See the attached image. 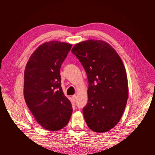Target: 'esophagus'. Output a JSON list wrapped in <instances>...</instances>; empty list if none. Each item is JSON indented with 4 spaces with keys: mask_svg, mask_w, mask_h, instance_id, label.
Returning a JSON list of instances; mask_svg holds the SVG:
<instances>
[{
    "mask_svg": "<svg viewBox=\"0 0 155 155\" xmlns=\"http://www.w3.org/2000/svg\"><path fill=\"white\" fill-rule=\"evenodd\" d=\"M72 99H73V101H76V98H77V97H76V95H72Z\"/></svg>",
    "mask_w": 155,
    "mask_h": 155,
    "instance_id": "34e87169",
    "label": "esophagus"
}]
</instances>
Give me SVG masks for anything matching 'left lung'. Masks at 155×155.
Instances as JSON below:
<instances>
[{
    "label": "left lung",
    "instance_id": "left-lung-1",
    "mask_svg": "<svg viewBox=\"0 0 155 155\" xmlns=\"http://www.w3.org/2000/svg\"><path fill=\"white\" fill-rule=\"evenodd\" d=\"M71 51L83 64L88 81V103L83 109L84 120L94 132H107L119 122L128 99L123 62L103 41L81 42Z\"/></svg>",
    "mask_w": 155,
    "mask_h": 155
}]
</instances>
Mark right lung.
Masks as SVG:
<instances>
[{"label": "right lung", "instance_id": "1", "mask_svg": "<svg viewBox=\"0 0 155 155\" xmlns=\"http://www.w3.org/2000/svg\"><path fill=\"white\" fill-rule=\"evenodd\" d=\"M71 47L66 42H45L33 52L25 67V102L38 123L51 131L64 127L72 114V104L62 91L60 74Z\"/></svg>", "mask_w": 155, "mask_h": 155}]
</instances>
